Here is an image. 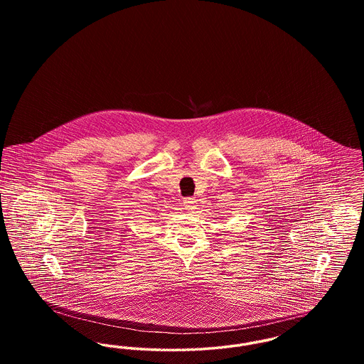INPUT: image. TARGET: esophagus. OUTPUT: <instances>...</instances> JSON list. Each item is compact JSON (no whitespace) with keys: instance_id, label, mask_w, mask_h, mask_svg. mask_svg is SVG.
I'll use <instances>...</instances> for the list:
<instances>
[{"instance_id":"esophagus-1","label":"esophagus","mask_w":364,"mask_h":364,"mask_svg":"<svg viewBox=\"0 0 364 364\" xmlns=\"http://www.w3.org/2000/svg\"><path fill=\"white\" fill-rule=\"evenodd\" d=\"M183 203H184V208H187V210H190V211H193V210L198 208L196 199H195V198H186Z\"/></svg>"}]
</instances>
